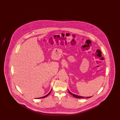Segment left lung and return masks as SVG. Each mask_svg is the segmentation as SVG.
Instances as JSON below:
<instances>
[{
	"label": "left lung",
	"mask_w": 120,
	"mask_h": 120,
	"mask_svg": "<svg viewBox=\"0 0 120 120\" xmlns=\"http://www.w3.org/2000/svg\"><path fill=\"white\" fill-rule=\"evenodd\" d=\"M68 91L69 93H70V94H71V95H72L73 97H75V98H85V97H82V96H79V95H76V94H73L71 93V92L69 90ZM92 97V96H91V97H86V98H90V97Z\"/></svg>",
	"instance_id": "left-lung-1"
}]
</instances>
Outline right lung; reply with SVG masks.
I'll use <instances>...</instances> for the list:
<instances>
[{
  "instance_id": "right-lung-1",
  "label": "right lung",
  "mask_w": 120,
  "mask_h": 120,
  "mask_svg": "<svg viewBox=\"0 0 120 120\" xmlns=\"http://www.w3.org/2000/svg\"><path fill=\"white\" fill-rule=\"evenodd\" d=\"M52 91V89L51 90V91H50V92L48 94H47L46 95H45V96H43V97H40V98H45V97H47L50 94V93H51V92Z\"/></svg>"
}]
</instances>
